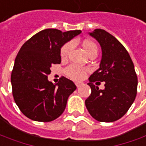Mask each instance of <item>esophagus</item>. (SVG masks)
<instances>
[{
  "label": "esophagus",
  "instance_id": "obj_1",
  "mask_svg": "<svg viewBox=\"0 0 146 146\" xmlns=\"http://www.w3.org/2000/svg\"><path fill=\"white\" fill-rule=\"evenodd\" d=\"M75 85H76V86L78 88V87L81 85V82H76V83H75Z\"/></svg>",
  "mask_w": 146,
  "mask_h": 146
}]
</instances>
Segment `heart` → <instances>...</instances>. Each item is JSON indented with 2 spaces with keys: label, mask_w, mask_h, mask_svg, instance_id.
<instances>
[{
  "label": "heart",
  "mask_w": 146,
  "mask_h": 146,
  "mask_svg": "<svg viewBox=\"0 0 146 146\" xmlns=\"http://www.w3.org/2000/svg\"><path fill=\"white\" fill-rule=\"evenodd\" d=\"M83 48L88 53V55L98 54V45L93 40H86L83 42ZM73 48V43L69 42L65 44L60 48V55L62 59H66L69 52ZM89 72V69L86 67H81L77 65H70L65 69L66 76L73 81H81L86 77V73Z\"/></svg>",
  "instance_id": "1"
}]
</instances>
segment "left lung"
Instances as JSON below:
<instances>
[{
    "label": "left lung",
    "mask_w": 146,
    "mask_h": 146,
    "mask_svg": "<svg viewBox=\"0 0 146 146\" xmlns=\"http://www.w3.org/2000/svg\"><path fill=\"white\" fill-rule=\"evenodd\" d=\"M102 46L100 68L89 78L91 94L86 100L90 115L101 122H113L127 113L134 102L137 77L128 51L117 38L101 29L90 33ZM105 81V90L93 85Z\"/></svg>",
    "instance_id": "left-lung-1"
}]
</instances>
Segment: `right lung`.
Here are the masks:
<instances>
[{
	"label": "right lung",
	"instance_id": "1",
	"mask_svg": "<svg viewBox=\"0 0 146 146\" xmlns=\"http://www.w3.org/2000/svg\"><path fill=\"white\" fill-rule=\"evenodd\" d=\"M81 32L47 29L33 36L19 50L11 74L12 90L16 104L28 118L48 122L63 113L77 87L65 77L53 85L48 75L52 64L60 63L61 46Z\"/></svg>",
	"mask_w": 146,
	"mask_h": 146
}]
</instances>
